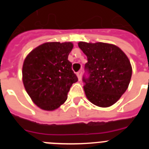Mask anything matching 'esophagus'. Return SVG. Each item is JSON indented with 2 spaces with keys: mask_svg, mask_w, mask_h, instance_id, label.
Instances as JSON below:
<instances>
[{
  "mask_svg": "<svg viewBox=\"0 0 149 149\" xmlns=\"http://www.w3.org/2000/svg\"><path fill=\"white\" fill-rule=\"evenodd\" d=\"M77 78H78L79 81H81V76H82V72H81V71H80V72H77Z\"/></svg>",
  "mask_w": 149,
  "mask_h": 149,
  "instance_id": "34e87169",
  "label": "esophagus"
}]
</instances>
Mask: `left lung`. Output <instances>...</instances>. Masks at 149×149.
<instances>
[{"instance_id": "8db88e82", "label": "left lung", "mask_w": 149, "mask_h": 149, "mask_svg": "<svg viewBox=\"0 0 149 149\" xmlns=\"http://www.w3.org/2000/svg\"><path fill=\"white\" fill-rule=\"evenodd\" d=\"M87 56V76L83 77L84 92L91 103L101 107L114 104L127 90L132 68L125 54L117 46L104 42H80Z\"/></svg>"}]
</instances>
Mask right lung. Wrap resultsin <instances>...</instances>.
<instances>
[{"label":"right lung","instance_id":"add662e5","mask_svg":"<svg viewBox=\"0 0 149 149\" xmlns=\"http://www.w3.org/2000/svg\"><path fill=\"white\" fill-rule=\"evenodd\" d=\"M72 48V42H46L33 50L24 61V86L41 109L50 111L58 108L78 80L68 60Z\"/></svg>","mask_w":149,"mask_h":149}]
</instances>
